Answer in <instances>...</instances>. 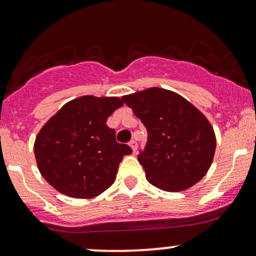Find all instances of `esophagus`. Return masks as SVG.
Here are the masks:
<instances>
[{"label":"esophagus","instance_id":"esophagus-1","mask_svg":"<svg viewBox=\"0 0 256 256\" xmlns=\"http://www.w3.org/2000/svg\"><path fill=\"white\" fill-rule=\"evenodd\" d=\"M128 144H130V147L132 148V152L135 154V152L138 151V142H136L135 140H131L130 142H128Z\"/></svg>","mask_w":256,"mask_h":256}]
</instances>
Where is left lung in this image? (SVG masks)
<instances>
[{
  "label": "left lung",
  "mask_w": 256,
  "mask_h": 256,
  "mask_svg": "<svg viewBox=\"0 0 256 256\" xmlns=\"http://www.w3.org/2000/svg\"><path fill=\"white\" fill-rule=\"evenodd\" d=\"M122 102L147 130L146 146L138 160L152 186L180 192L206 176L216 152V135L197 108L161 88L125 95Z\"/></svg>",
  "instance_id": "8db88e82"
}]
</instances>
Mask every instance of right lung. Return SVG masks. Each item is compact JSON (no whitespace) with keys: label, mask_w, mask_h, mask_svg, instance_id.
I'll use <instances>...</instances> for the list:
<instances>
[{"label":"right lung","mask_w":256,"mask_h":256,"mask_svg":"<svg viewBox=\"0 0 256 256\" xmlns=\"http://www.w3.org/2000/svg\"><path fill=\"white\" fill-rule=\"evenodd\" d=\"M120 106L118 98L86 95L66 102L49 118L36 138L34 156L52 187L69 197L92 198L115 182L122 157L132 154L106 125Z\"/></svg>","instance_id":"right-lung-1"}]
</instances>
